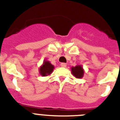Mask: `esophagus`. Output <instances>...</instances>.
Segmentation results:
<instances>
[{
    "instance_id": "obj_1",
    "label": "esophagus",
    "mask_w": 120,
    "mask_h": 120,
    "mask_svg": "<svg viewBox=\"0 0 120 120\" xmlns=\"http://www.w3.org/2000/svg\"><path fill=\"white\" fill-rule=\"evenodd\" d=\"M60 65H61V67L66 68V66H67V64H66V63H61Z\"/></svg>"
}]
</instances>
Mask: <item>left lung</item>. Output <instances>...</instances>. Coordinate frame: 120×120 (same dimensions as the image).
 <instances>
[{"instance_id": "1", "label": "left lung", "mask_w": 120, "mask_h": 120, "mask_svg": "<svg viewBox=\"0 0 120 120\" xmlns=\"http://www.w3.org/2000/svg\"><path fill=\"white\" fill-rule=\"evenodd\" d=\"M71 71L72 74L73 75L75 76L76 78L77 79H80L82 78L84 74V72H83V68L81 66H75V67H72L71 68Z\"/></svg>"}]
</instances>
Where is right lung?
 Masks as SVG:
<instances>
[{"label": "right lung", "instance_id": "obj_1", "mask_svg": "<svg viewBox=\"0 0 120 120\" xmlns=\"http://www.w3.org/2000/svg\"><path fill=\"white\" fill-rule=\"evenodd\" d=\"M54 66L48 61H45L43 66L40 69V73L42 76H47L51 74L54 69Z\"/></svg>", "mask_w": 120, "mask_h": 120}]
</instances>
